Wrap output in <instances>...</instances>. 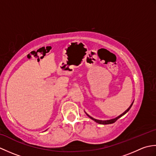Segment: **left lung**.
<instances>
[{"instance_id": "left-lung-1", "label": "left lung", "mask_w": 156, "mask_h": 156, "mask_svg": "<svg viewBox=\"0 0 156 156\" xmlns=\"http://www.w3.org/2000/svg\"><path fill=\"white\" fill-rule=\"evenodd\" d=\"M133 102H132V104L131 105L130 107H129V108L127 109V110H126V111H125L123 112V113L121 114V115H119V117H117V118H115V119H111V120H107V121H101V120H97V119H94V118L91 117L90 116H89L88 115H88V117H90L91 119H92V120L94 121H96V122H98V123H99V124H102V125H108V124H112V123H114L115 122L117 121L118 120V119H119V118H121V117H122V116H123L125 114L127 113V112L129 111V109L131 108V106L133 105Z\"/></svg>"}]
</instances>
